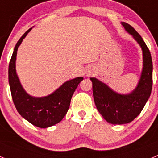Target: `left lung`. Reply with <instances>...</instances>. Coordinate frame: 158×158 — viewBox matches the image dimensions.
I'll return each mask as SVG.
<instances>
[{"instance_id":"8db88e82","label":"left lung","mask_w":158,"mask_h":158,"mask_svg":"<svg viewBox=\"0 0 158 158\" xmlns=\"http://www.w3.org/2000/svg\"><path fill=\"white\" fill-rule=\"evenodd\" d=\"M122 24L142 49L143 69L139 85L130 94L121 95L112 91L107 85L96 78H90L93 82L96 108L104 119L111 124H124L133 121L143 109L150 97L153 85V62L150 50L132 26L124 22Z\"/></svg>"}]
</instances>
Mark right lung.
Segmentation results:
<instances>
[{
  "instance_id": "add662e5",
  "label": "right lung",
  "mask_w": 158,
  "mask_h": 158,
  "mask_svg": "<svg viewBox=\"0 0 158 158\" xmlns=\"http://www.w3.org/2000/svg\"><path fill=\"white\" fill-rule=\"evenodd\" d=\"M31 28L28 29L16 43L8 66V81L12 100L23 118L38 127L47 128L62 121L70 105L72 96L83 80L78 77L65 82L52 94L44 97H33L22 88L16 73V57L19 46Z\"/></svg>"
}]
</instances>
